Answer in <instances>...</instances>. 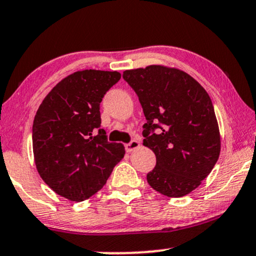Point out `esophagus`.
I'll list each match as a JSON object with an SVG mask.
<instances>
[{
    "label": "esophagus",
    "mask_w": 256,
    "mask_h": 256,
    "mask_svg": "<svg viewBox=\"0 0 256 256\" xmlns=\"http://www.w3.org/2000/svg\"><path fill=\"white\" fill-rule=\"evenodd\" d=\"M139 146H140V142L139 140H132V142H130V143H128V144H125V148H126V151L128 152H132L134 150H136V148H138Z\"/></svg>",
    "instance_id": "obj_1"
}]
</instances>
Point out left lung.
<instances>
[{
  "instance_id": "obj_1",
  "label": "left lung",
  "mask_w": 256,
  "mask_h": 256,
  "mask_svg": "<svg viewBox=\"0 0 256 256\" xmlns=\"http://www.w3.org/2000/svg\"><path fill=\"white\" fill-rule=\"evenodd\" d=\"M122 78L137 93L148 120L143 145L156 154L148 183L164 196L188 195L212 172L221 151L209 94L192 76L163 64L128 70Z\"/></svg>"
}]
</instances>
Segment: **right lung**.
Masks as SVG:
<instances>
[{
    "label": "right lung",
    "mask_w": 256,
    "mask_h": 256,
    "mask_svg": "<svg viewBox=\"0 0 256 256\" xmlns=\"http://www.w3.org/2000/svg\"><path fill=\"white\" fill-rule=\"evenodd\" d=\"M122 74L76 70L52 88L33 124V154L44 182L58 195L82 202L106 184L125 148L100 128V102Z\"/></svg>",
    "instance_id": "obj_1"
}]
</instances>
